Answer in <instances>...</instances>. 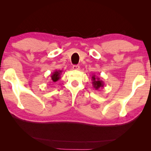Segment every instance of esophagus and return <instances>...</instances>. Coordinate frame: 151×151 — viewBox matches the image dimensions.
Returning a JSON list of instances; mask_svg holds the SVG:
<instances>
[{
  "label": "esophagus",
  "instance_id": "1",
  "mask_svg": "<svg viewBox=\"0 0 151 151\" xmlns=\"http://www.w3.org/2000/svg\"><path fill=\"white\" fill-rule=\"evenodd\" d=\"M73 69H74V70H79L80 69V66L79 65H73Z\"/></svg>",
  "mask_w": 151,
  "mask_h": 151
}]
</instances>
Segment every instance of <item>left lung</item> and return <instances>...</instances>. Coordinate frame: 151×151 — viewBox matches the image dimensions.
<instances>
[{
	"label": "left lung",
	"instance_id": "1",
	"mask_svg": "<svg viewBox=\"0 0 151 151\" xmlns=\"http://www.w3.org/2000/svg\"><path fill=\"white\" fill-rule=\"evenodd\" d=\"M91 80L93 86L96 90H99L100 88L104 87V82H103L100 78L96 77L95 74L92 76Z\"/></svg>",
	"mask_w": 151,
	"mask_h": 151
}]
</instances>
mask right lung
Instances as JSON below:
<instances>
[{"mask_svg":"<svg viewBox=\"0 0 151 151\" xmlns=\"http://www.w3.org/2000/svg\"><path fill=\"white\" fill-rule=\"evenodd\" d=\"M62 72L63 71H61V70H55L54 72H53V73L51 75V78L53 82H57L61 78L60 75Z\"/></svg>","mask_w":151,"mask_h":151,"instance_id":"obj_1","label":"right lung"}]
</instances>
